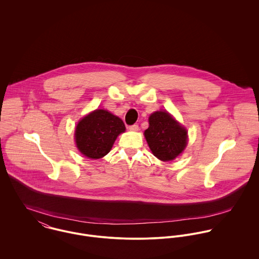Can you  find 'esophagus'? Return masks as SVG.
Wrapping results in <instances>:
<instances>
[{"label":"esophagus","instance_id":"34e87169","mask_svg":"<svg viewBox=\"0 0 259 259\" xmlns=\"http://www.w3.org/2000/svg\"><path fill=\"white\" fill-rule=\"evenodd\" d=\"M128 128L133 132H138L139 131V125L138 124H133V125H130Z\"/></svg>","mask_w":259,"mask_h":259}]
</instances>
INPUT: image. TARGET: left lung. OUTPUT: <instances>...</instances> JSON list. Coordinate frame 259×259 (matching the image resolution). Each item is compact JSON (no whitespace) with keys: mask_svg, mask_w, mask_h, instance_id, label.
<instances>
[{"mask_svg":"<svg viewBox=\"0 0 259 259\" xmlns=\"http://www.w3.org/2000/svg\"><path fill=\"white\" fill-rule=\"evenodd\" d=\"M145 137L154 156L162 161L178 157L187 145V131L167 111L152 112Z\"/></svg>","mask_w":259,"mask_h":259,"instance_id":"8db88e82","label":"left lung"}]
</instances>
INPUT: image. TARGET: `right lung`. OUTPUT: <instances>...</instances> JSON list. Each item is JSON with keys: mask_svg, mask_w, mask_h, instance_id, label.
<instances>
[{"mask_svg": "<svg viewBox=\"0 0 259 259\" xmlns=\"http://www.w3.org/2000/svg\"><path fill=\"white\" fill-rule=\"evenodd\" d=\"M124 131V123L118 116L106 110H96L77 122L74 132L76 148L89 158H102Z\"/></svg>", "mask_w": 259, "mask_h": 259, "instance_id": "1", "label": "right lung"}]
</instances>
